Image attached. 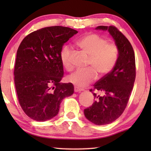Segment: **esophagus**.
Returning a JSON list of instances; mask_svg holds the SVG:
<instances>
[{
	"label": "esophagus",
	"instance_id": "esophagus-1",
	"mask_svg": "<svg viewBox=\"0 0 151 151\" xmlns=\"http://www.w3.org/2000/svg\"><path fill=\"white\" fill-rule=\"evenodd\" d=\"M82 91H84V89H82V88H80L77 87V86H75V87H74V91L75 92H81Z\"/></svg>",
	"mask_w": 151,
	"mask_h": 151
}]
</instances>
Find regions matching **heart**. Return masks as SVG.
I'll list each match as a JSON object with an SVG mask.
<instances>
[{
  "instance_id": "1",
  "label": "heart",
  "mask_w": 151,
  "mask_h": 151,
  "mask_svg": "<svg viewBox=\"0 0 151 151\" xmlns=\"http://www.w3.org/2000/svg\"><path fill=\"white\" fill-rule=\"evenodd\" d=\"M78 46L90 55L86 70H77L67 76V81L78 88H82L93 81L98 76H103L112 71L118 58V47L114 43H109L106 39L96 34H88L77 42ZM72 47L65 45L60 52L62 65L66 69L72 68L71 57Z\"/></svg>"
}]
</instances>
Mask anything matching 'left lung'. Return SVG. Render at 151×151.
Listing matches in <instances>:
<instances>
[{
  "instance_id": "left-lung-1",
  "label": "left lung",
  "mask_w": 151,
  "mask_h": 151,
  "mask_svg": "<svg viewBox=\"0 0 151 151\" xmlns=\"http://www.w3.org/2000/svg\"><path fill=\"white\" fill-rule=\"evenodd\" d=\"M107 30L118 47L117 63L112 71L93 85L96 101L84 110L86 118L96 125H105L117 119L127 107L135 80V58L129 40L115 26H98Z\"/></svg>"
}]
</instances>
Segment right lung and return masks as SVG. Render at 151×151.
<instances>
[{
    "instance_id": "obj_1",
    "label": "right lung",
    "mask_w": 151,
    "mask_h": 151,
    "mask_svg": "<svg viewBox=\"0 0 151 151\" xmlns=\"http://www.w3.org/2000/svg\"><path fill=\"white\" fill-rule=\"evenodd\" d=\"M62 26L42 28L24 38L17 50L14 82L20 105L36 121L49 120L59 112L62 100L74 92L71 83H62V47L76 34Z\"/></svg>"
}]
</instances>
